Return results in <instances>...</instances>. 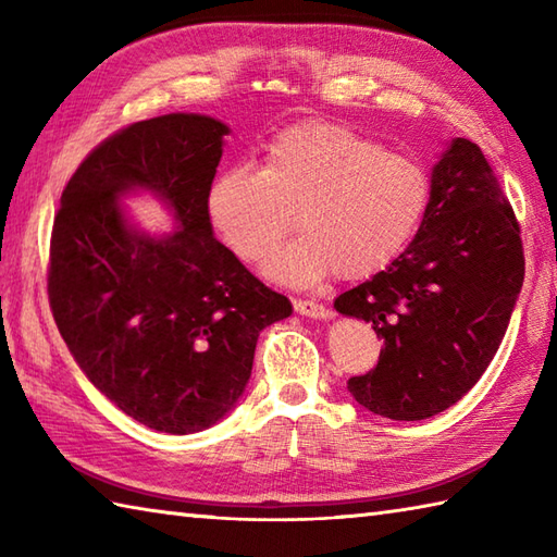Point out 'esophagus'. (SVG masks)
<instances>
[{
    "label": "esophagus",
    "mask_w": 557,
    "mask_h": 557,
    "mask_svg": "<svg viewBox=\"0 0 557 557\" xmlns=\"http://www.w3.org/2000/svg\"><path fill=\"white\" fill-rule=\"evenodd\" d=\"M294 311L309 318H333V311L325 309L323 304L309 301V299H294Z\"/></svg>",
    "instance_id": "1"
}]
</instances>
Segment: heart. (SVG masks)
I'll list each match as a JSON object with an SVG mask.
<instances>
[{
  "label": "heart",
  "mask_w": 557,
  "mask_h": 557,
  "mask_svg": "<svg viewBox=\"0 0 557 557\" xmlns=\"http://www.w3.org/2000/svg\"><path fill=\"white\" fill-rule=\"evenodd\" d=\"M429 208L431 174L417 158L327 122L285 128L258 170L222 172L206 194L210 224L246 263L275 251L297 215L304 234L268 260L265 275L299 287L387 268L417 239Z\"/></svg>",
  "instance_id": "heart-1"
}]
</instances>
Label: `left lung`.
Here are the masks:
<instances>
[{
  "mask_svg": "<svg viewBox=\"0 0 557 557\" xmlns=\"http://www.w3.org/2000/svg\"><path fill=\"white\" fill-rule=\"evenodd\" d=\"M524 282L512 206L476 144L455 138L431 174V208L417 239L335 309L383 339L373 371L349 393L373 413L421 421L479 383L510 325Z\"/></svg>",
  "mask_w": 557,
  "mask_h": 557,
  "instance_id": "obj_1",
  "label": "left lung"
}]
</instances>
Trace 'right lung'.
<instances>
[{"label":"right lung","instance_id":"obj_1","mask_svg":"<svg viewBox=\"0 0 557 557\" xmlns=\"http://www.w3.org/2000/svg\"><path fill=\"white\" fill-rule=\"evenodd\" d=\"M227 134L186 112L126 126L78 164L54 215L47 294L59 333L104 397L162 433L227 417L260 330L292 315L212 236L206 194ZM132 190L158 195L177 230L134 228L119 206Z\"/></svg>","mask_w":557,"mask_h":557}]
</instances>
